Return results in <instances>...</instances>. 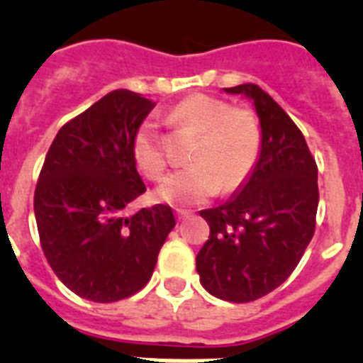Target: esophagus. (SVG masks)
Here are the masks:
<instances>
[{
    "mask_svg": "<svg viewBox=\"0 0 363 363\" xmlns=\"http://www.w3.org/2000/svg\"><path fill=\"white\" fill-rule=\"evenodd\" d=\"M176 214H178V218L179 220H185V218H189V211L187 209H182V207H178V209H176Z\"/></svg>",
    "mask_w": 363,
    "mask_h": 363,
    "instance_id": "1",
    "label": "esophagus"
}]
</instances>
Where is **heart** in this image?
I'll use <instances>...</instances> for the list:
<instances>
[{"mask_svg":"<svg viewBox=\"0 0 363 363\" xmlns=\"http://www.w3.org/2000/svg\"><path fill=\"white\" fill-rule=\"evenodd\" d=\"M169 120L198 134L189 152L192 165L174 172L160 185L158 196L169 203L191 205L209 200L218 191H238L249 182L262 154V125L249 107H230L209 94H192L169 111ZM136 167L149 178L167 169L162 138L150 120L138 127L133 140Z\"/></svg>","mask_w":363,"mask_h":363,"instance_id":"1","label":"heart"}]
</instances>
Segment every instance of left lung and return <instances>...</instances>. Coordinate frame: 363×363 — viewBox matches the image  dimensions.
<instances>
[{
    "mask_svg": "<svg viewBox=\"0 0 363 363\" xmlns=\"http://www.w3.org/2000/svg\"><path fill=\"white\" fill-rule=\"evenodd\" d=\"M255 101L262 154L242 191L201 211L209 240L196 256L205 289L220 300H258L291 277L316 227L318 167L306 138L280 105L255 83L225 89Z\"/></svg>",
    "mask_w": 363,
    "mask_h": 363,
    "instance_id": "8db88e82",
    "label": "left lung"
}]
</instances>
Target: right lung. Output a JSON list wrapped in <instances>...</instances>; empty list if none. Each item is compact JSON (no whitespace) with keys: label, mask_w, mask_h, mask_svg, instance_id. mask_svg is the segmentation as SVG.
Listing matches in <instances>:
<instances>
[{"label":"right lung","mask_w":363,"mask_h":363,"mask_svg":"<svg viewBox=\"0 0 363 363\" xmlns=\"http://www.w3.org/2000/svg\"><path fill=\"white\" fill-rule=\"evenodd\" d=\"M136 92L112 91L63 125L34 192L43 255L74 294L98 303L143 289L176 221L169 205L127 216L145 192L133 140L152 111Z\"/></svg>","instance_id":"right-lung-1"}]
</instances>
